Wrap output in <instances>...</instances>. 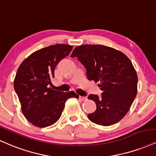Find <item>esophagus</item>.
<instances>
[{"instance_id":"esophagus-1","label":"esophagus","mask_w":156,"mask_h":156,"mask_svg":"<svg viewBox=\"0 0 156 156\" xmlns=\"http://www.w3.org/2000/svg\"><path fill=\"white\" fill-rule=\"evenodd\" d=\"M80 99H81L82 101H87V97H84V96H80Z\"/></svg>"}]
</instances>
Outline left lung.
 <instances>
[{"label":"left lung","instance_id":"obj_1","mask_svg":"<svg viewBox=\"0 0 156 156\" xmlns=\"http://www.w3.org/2000/svg\"><path fill=\"white\" fill-rule=\"evenodd\" d=\"M86 69L88 80L100 82L101 96L90 94L96 110L87 115L90 121L108 126L120 121L129 112L137 93V74L126 55L104 45L76 47L71 53Z\"/></svg>","mask_w":156,"mask_h":156}]
</instances>
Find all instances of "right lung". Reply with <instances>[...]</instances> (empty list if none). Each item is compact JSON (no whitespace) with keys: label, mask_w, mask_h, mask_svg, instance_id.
Returning a JSON list of instances; mask_svg holds the SVG:
<instances>
[{"label":"right lung","mask_w":156,"mask_h":156,"mask_svg":"<svg viewBox=\"0 0 156 156\" xmlns=\"http://www.w3.org/2000/svg\"><path fill=\"white\" fill-rule=\"evenodd\" d=\"M73 47L57 44L32 53L20 64L14 81L24 116L33 125L49 126L59 120L69 98H78L74 91L63 93L49 87L58 63Z\"/></svg>","instance_id":"1"}]
</instances>
